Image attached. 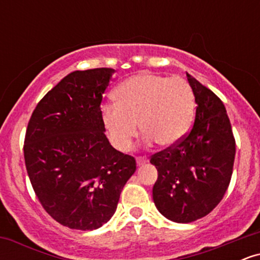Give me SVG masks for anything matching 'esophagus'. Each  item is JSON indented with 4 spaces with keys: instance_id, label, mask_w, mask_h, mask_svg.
I'll use <instances>...</instances> for the list:
<instances>
[{
    "instance_id": "34e87169",
    "label": "esophagus",
    "mask_w": 260,
    "mask_h": 260,
    "mask_svg": "<svg viewBox=\"0 0 260 260\" xmlns=\"http://www.w3.org/2000/svg\"><path fill=\"white\" fill-rule=\"evenodd\" d=\"M148 162V157L147 156H138L137 157V164H138V166H142L144 165V164Z\"/></svg>"
}]
</instances>
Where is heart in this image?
I'll return each instance as SVG.
<instances>
[{
	"label": "heart",
	"instance_id": "heart-1",
	"mask_svg": "<svg viewBox=\"0 0 260 260\" xmlns=\"http://www.w3.org/2000/svg\"><path fill=\"white\" fill-rule=\"evenodd\" d=\"M116 105L103 107L110 140L118 150H129L138 124L147 142L170 147L186 136L196 112L194 92L186 79L139 73L115 91Z\"/></svg>",
	"mask_w": 260,
	"mask_h": 260
}]
</instances>
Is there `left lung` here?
Listing matches in <instances>:
<instances>
[{
	"label": "left lung",
	"mask_w": 260,
	"mask_h": 260,
	"mask_svg": "<svg viewBox=\"0 0 260 260\" xmlns=\"http://www.w3.org/2000/svg\"><path fill=\"white\" fill-rule=\"evenodd\" d=\"M196 98L193 127L180 142L151 155L157 170L153 199L171 221L187 223L208 215L231 181L236 142L225 105L187 73Z\"/></svg>",
	"instance_id": "8db88e82"
}]
</instances>
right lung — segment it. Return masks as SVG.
<instances>
[{"label":"right lung","instance_id":"obj_1","mask_svg":"<svg viewBox=\"0 0 260 260\" xmlns=\"http://www.w3.org/2000/svg\"><path fill=\"white\" fill-rule=\"evenodd\" d=\"M115 70L66 76L39 101L24 138V160L39 202L52 219L74 230L99 229L111 219L136 159L105 136L103 94Z\"/></svg>","mask_w":260,"mask_h":260}]
</instances>
